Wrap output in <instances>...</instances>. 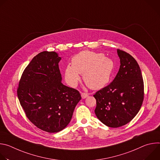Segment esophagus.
Returning <instances> with one entry per match:
<instances>
[{
    "mask_svg": "<svg viewBox=\"0 0 160 160\" xmlns=\"http://www.w3.org/2000/svg\"><path fill=\"white\" fill-rule=\"evenodd\" d=\"M81 96H82V99H85V98H86L88 96V94L87 93H85V92H82L81 94Z\"/></svg>",
    "mask_w": 160,
    "mask_h": 160,
    "instance_id": "obj_1",
    "label": "esophagus"
}]
</instances>
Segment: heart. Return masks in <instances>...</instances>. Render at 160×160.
I'll use <instances>...</instances> for the list:
<instances>
[{"label":"heart","mask_w":160,"mask_h":160,"mask_svg":"<svg viewBox=\"0 0 160 160\" xmlns=\"http://www.w3.org/2000/svg\"><path fill=\"white\" fill-rule=\"evenodd\" d=\"M72 64L66 66L64 75L68 83L72 87L77 85L83 74L85 84L91 89L103 88L109 82L115 69L114 61L104 54L83 51L72 59Z\"/></svg>","instance_id":"obj_1"}]
</instances>
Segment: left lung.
<instances>
[{"label":"left lung","mask_w":160,"mask_h":160,"mask_svg":"<svg viewBox=\"0 0 160 160\" xmlns=\"http://www.w3.org/2000/svg\"><path fill=\"white\" fill-rule=\"evenodd\" d=\"M119 71L108 85L94 95L95 113L109 127L117 128L129 123L139 111L144 100V81L141 68L128 53L117 49Z\"/></svg>","instance_id":"left-lung-1"}]
</instances>
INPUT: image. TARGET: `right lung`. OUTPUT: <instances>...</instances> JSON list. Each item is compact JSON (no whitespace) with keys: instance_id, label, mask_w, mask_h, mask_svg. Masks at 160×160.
Returning <instances> with one entry per match:
<instances>
[{"instance_id":"obj_1","label":"right lung","mask_w":160,"mask_h":160,"mask_svg":"<svg viewBox=\"0 0 160 160\" xmlns=\"http://www.w3.org/2000/svg\"><path fill=\"white\" fill-rule=\"evenodd\" d=\"M61 59L55 52L38 54L26 67L17 90L27 117L49 133L58 132L69 124L82 99L77 90L62 83L58 64Z\"/></svg>"}]
</instances>
